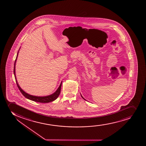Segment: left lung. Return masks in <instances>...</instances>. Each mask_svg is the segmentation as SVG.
<instances>
[{"instance_id":"left-lung-1","label":"left lung","mask_w":146,"mask_h":146,"mask_svg":"<svg viewBox=\"0 0 146 146\" xmlns=\"http://www.w3.org/2000/svg\"><path fill=\"white\" fill-rule=\"evenodd\" d=\"M81 97H82V98H83V99H84V100H86V99H85V98H84V97H83V96H82V95H81Z\"/></svg>"}]
</instances>
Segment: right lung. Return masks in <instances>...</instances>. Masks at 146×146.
I'll return each mask as SVG.
<instances>
[{"label": "right lung", "mask_w": 146, "mask_h": 146, "mask_svg": "<svg viewBox=\"0 0 146 146\" xmlns=\"http://www.w3.org/2000/svg\"><path fill=\"white\" fill-rule=\"evenodd\" d=\"M20 50V49H19ZM19 52L17 54V57L15 59V64H14V69H13V73H14V75H15V81H16V83H17V86L19 88V90H20V92H21V94L23 95L25 97L27 98V99H30L31 100L34 101L35 102H37L39 103H49L50 102H52L53 101L55 100V99H57V97H58V96L60 94L61 91V85H62V82H61L60 85L58 88V89L56 90V91H55V92L53 93V94L49 95V96H32L31 94H27V92L22 90L20 86L19 85V83H17V77L15 76V64H16V61H17V58L18 56V54H19Z\"/></svg>", "instance_id": "right-lung-1"}]
</instances>
